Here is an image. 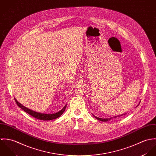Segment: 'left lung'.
I'll list each match as a JSON object with an SVG mask.
<instances>
[{"instance_id": "obj_1", "label": "left lung", "mask_w": 156, "mask_h": 156, "mask_svg": "<svg viewBox=\"0 0 156 156\" xmlns=\"http://www.w3.org/2000/svg\"><path fill=\"white\" fill-rule=\"evenodd\" d=\"M139 106V105L137 106ZM136 106V107H137ZM126 113H124V114H122V115H118V116H113V118H117V117H119V116H122V115H126ZM95 118L97 119H98V120H99V121H109V120H111L113 118H98V117H97V116H95Z\"/></svg>"}]
</instances>
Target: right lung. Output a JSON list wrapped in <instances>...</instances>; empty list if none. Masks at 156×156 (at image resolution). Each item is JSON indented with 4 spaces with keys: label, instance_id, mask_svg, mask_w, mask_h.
Instances as JSON below:
<instances>
[{
    "label": "right lung",
    "instance_id": "add662e5",
    "mask_svg": "<svg viewBox=\"0 0 156 156\" xmlns=\"http://www.w3.org/2000/svg\"><path fill=\"white\" fill-rule=\"evenodd\" d=\"M15 101L16 103H17V105H18V106L19 108H20L23 111L26 112V113H27L28 114H29L30 115L34 116V118L40 119V120H43V121H48V120H51V119H55L56 118H58V117H59L66 110V106L67 105H66L62 109H61L60 111L55 113H52V114H47V113H39V112H37L32 111L30 109H29L28 108L24 107L22 104H20V103H19L16 98Z\"/></svg>",
    "mask_w": 156,
    "mask_h": 156
}]
</instances>
